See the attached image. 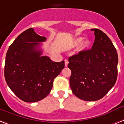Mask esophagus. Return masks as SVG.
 Returning a JSON list of instances; mask_svg holds the SVG:
<instances>
[{"instance_id":"1","label":"esophagus","mask_w":124,"mask_h":124,"mask_svg":"<svg viewBox=\"0 0 124 124\" xmlns=\"http://www.w3.org/2000/svg\"><path fill=\"white\" fill-rule=\"evenodd\" d=\"M69 64V61H68V59H65V67H67V65Z\"/></svg>"}]
</instances>
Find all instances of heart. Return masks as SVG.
Here are the masks:
<instances>
[{
  "mask_svg": "<svg viewBox=\"0 0 124 124\" xmlns=\"http://www.w3.org/2000/svg\"><path fill=\"white\" fill-rule=\"evenodd\" d=\"M83 39V38L82 37H79L74 39V41H73V46H78V45H80L79 46H78V52H81L87 48V47L89 46V45H90V41H89V40L86 39V40H85V41L82 42Z\"/></svg>",
  "mask_w": 124,
  "mask_h": 124,
  "instance_id": "b5f03b06",
  "label": "heart"
}]
</instances>
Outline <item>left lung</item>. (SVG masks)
<instances>
[{
	"label": "left lung",
	"instance_id": "obj_1",
	"mask_svg": "<svg viewBox=\"0 0 124 124\" xmlns=\"http://www.w3.org/2000/svg\"><path fill=\"white\" fill-rule=\"evenodd\" d=\"M91 30L95 35L92 48L70 57L68 64L72 93L90 101L102 98L115 85L118 62L116 50L108 36L100 30Z\"/></svg>",
	"mask_w": 124,
	"mask_h": 124
}]
</instances>
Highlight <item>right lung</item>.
<instances>
[{
    "label": "right lung",
    "instance_id": "right-lung-1",
    "mask_svg": "<svg viewBox=\"0 0 124 124\" xmlns=\"http://www.w3.org/2000/svg\"><path fill=\"white\" fill-rule=\"evenodd\" d=\"M46 40L29 28L15 39L6 53V81L14 94L26 102H36L46 97L54 78L65 67L64 61L54 62L41 55L39 43Z\"/></svg>",
    "mask_w": 124,
    "mask_h": 124
}]
</instances>
